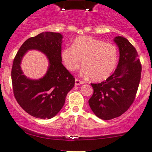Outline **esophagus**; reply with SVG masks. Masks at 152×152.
Masks as SVG:
<instances>
[{"instance_id":"esophagus-1","label":"esophagus","mask_w":152,"mask_h":152,"mask_svg":"<svg viewBox=\"0 0 152 152\" xmlns=\"http://www.w3.org/2000/svg\"><path fill=\"white\" fill-rule=\"evenodd\" d=\"M84 84V81L79 80L78 79H75V84H76V85H80V84Z\"/></svg>"}]
</instances>
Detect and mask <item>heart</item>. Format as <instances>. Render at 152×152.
I'll return each mask as SVG.
<instances>
[{"label":"heart","mask_w":152,"mask_h":152,"mask_svg":"<svg viewBox=\"0 0 152 152\" xmlns=\"http://www.w3.org/2000/svg\"><path fill=\"white\" fill-rule=\"evenodd\" d=\"M61 57L70 71L79 69L82 60L81 74L91 76L93 81H101L114 72L117 65L118 52L114 44L91 36H80L74 40L72 47L64 48Z\"/></svg>","instance_id":"obj_1"}]
</instances>
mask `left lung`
Here are the masks:
<instances>
[{
  "instance_id": "left-lung-1",
  "label": "left lung",
  "mask_w": 152,
  "mask_h": 152,
  "mask_svg": "<svg viewBox=\"0 0 152 152\" xmlns=\"http://www.w3.org/2000/svg\"><path fill=\"white\" fill-rule=\"evenodd\" d=\"M119 49L117 68L111 76L99 84H91L94 92L89 100L97 117L110 120L127 111L135 100L141 75V65L135 48L127 38L116 36Z\"/></svg>"
}]
</instances>
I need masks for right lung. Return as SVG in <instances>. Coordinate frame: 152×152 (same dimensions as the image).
Instances as JSON below:
<instances>
[{"instance_id":"obj_1","label":"right lung","mask_w":152,"mask_h":152,"mask_svg":"<svg viewBox=\"0 0 152 152\" xmlns=\"http://www.w3.org/2000/svg\"><path fill=\"white\" fill-rule=\"evenodd\" d=\"M63 36L44 32L27 39L13 62L12 81L14 97L28 114L36 118L51 119L63 108L67 94L73 88L75 79L62 63ZM44 53L49 60L47 73L39 80H30L23 74L20 64L28 50Z\"/></svg>"}]
</instances>
